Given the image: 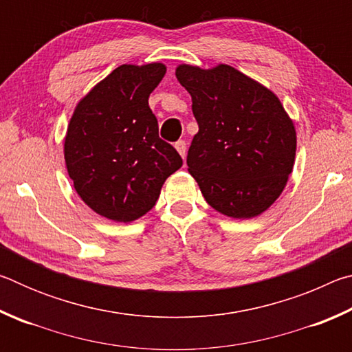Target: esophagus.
I'll return each instance as SVG.
<instances>
[{"instance_id": "obj_1", "label": "esophagus", "mask_w": 352, "mask_h": 352, "mask_svg": "<svg viewBox=\"0 0 352 352\" xmlns=\"http://www.w3.org/2000/svg\"><path fill=\"white\" fill-rule=\"evenodd\" d=\"M175 148H177V152L182 155V158H184V155H186V142H184V141H177L175 142Z\"/></svg>"}]
</instances>
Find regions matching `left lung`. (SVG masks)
<instances>
[{
    "label": "left lung",
    "instance_id": "8db88e82",
    "mask_svg": "<svg viewBox=\"0 0 352 352\" xmlns=\"http://www.w3.org/2000/svg\"><path fill=\"white\" fill-rule=\"evenodd\" d=\"M175 76L192 98L199 132L186 163L208 205L233 219L269 210L295 164L296 130L281 100L225 63H182Z\"/></svg>",
    "mask_w": 352,
    "mask_h": 352
}]
</instances>
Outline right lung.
I'll return each mask as SVG.
<instances>
[{
    "label": "right lung",
    "mask_w": 352,
    "mask_h": 352,
    "mask_svg": "<svg viewBox=\"0 0 352 352\" xmlns=\"http://www.w3.org/2000/svg\"><path fill=\"white\" fill-rule=\"evenodd\" d=\"M166 65H121L79 102L65 135V164L76 192L94 212L133 222L157 204L166 178L182 168L158 136L148 96Z\"/></svg>",
    "instance_id": "1"
}]
</instances>
